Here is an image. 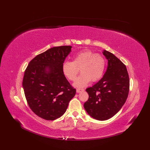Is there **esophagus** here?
Listing matches in <instances>:
<instances>
[{
  "instance_id": "34e87169",
  "label": "esophagus",
  "mask_w": 150,
  "mask_h": 150,
  "mask_svg": "<svg viewBox=\"0 0 150 150\" xmlns=\"http://www.w3.org/2000/svg\"><path fill=\"white\" fill-rule=\"evenodd\" d=\"M83 91H84L83 89H76V92H77V93H79Z\"/></svg>"
}]
</instances>
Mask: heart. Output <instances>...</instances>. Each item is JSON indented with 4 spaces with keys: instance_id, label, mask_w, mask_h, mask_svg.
<instances>
[{
    "instance_id": "b5f03b06",
    "label": "heart",
    "mask_w": 150,
    "mask_h": 150,
    "mask_svg": "<svg viewBox=\"0 0 150 150\" xmlns=\"http://www.w3.org/2000/svg\"><path fill=\"white\" fill-rule=\"evenodd\" d=\"M106 66V60L99 54L89 49H84L74 54L73 61H66L62 63L63 74L71 81H74L81 67V74L78 77L74 86L83 88L91 81L95 82L103 76Z\"/></svg>"
}]
</instances>
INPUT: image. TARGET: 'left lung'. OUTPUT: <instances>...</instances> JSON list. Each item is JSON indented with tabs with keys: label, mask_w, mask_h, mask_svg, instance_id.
<instances>
[{
	"label": "left lung",
	"mask_w": 150,
	"mask_h": 150,
	"mask_svg": "<svg viewBox=\"0 0 150 150\" xmlns=\"http://www.w3.org/2000/svg\"><path fill=\"white\" fill-rule=\"evenodd\" d=\"M108 60L103 78L86 89L89 94L84 108L94 119L104 121L118 112L126 102L129 93V79L126 66L114 54L103 50Z\"/></svg>",
	"instance_id": "8db88e82"
}]
</instances>
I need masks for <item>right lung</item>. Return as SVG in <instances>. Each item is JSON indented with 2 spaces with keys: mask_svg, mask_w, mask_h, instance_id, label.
Returning a JSON list of instances; mask_svg holds the SVG:
<instances>
[{
  "mask_svg": "<svg viewBox=\"0 0 150 150\" xmlns=\"http://www.w3.org/2000/svg\"><path fill=\"white\" fill-rule=\"evenodd\" d=\"M72 46L53 47L39 54L29 63L22 87L31 110L39 117L54 120L66 112L76 94L62 69Z\"/></svg>",
  "mask_w": 150,
  "mask_h": 150,
  "instance_id": "right-lung-1",
  "label": "right lung"
}]
</instances>
